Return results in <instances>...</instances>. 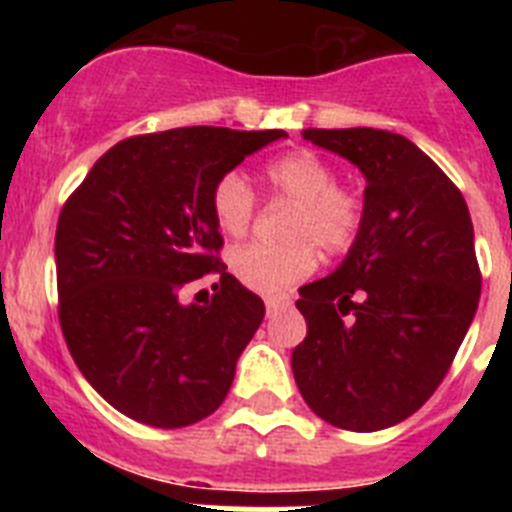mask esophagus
<instances>
[{"label": "esophagus", "instance_id": "34e87169", "mask_svg": "<svg viewBox=\"0 0 512 512\" xmlns=\"http://www.w3.org/2000/svg\"><path fill=\"white\" fill-rule=\"evenodd\" d=\"M289 302L287 300H266V318H274L282 310H287Z\"/></svg>", "mask_w": 512, "mask_h": 512}]
</instances>
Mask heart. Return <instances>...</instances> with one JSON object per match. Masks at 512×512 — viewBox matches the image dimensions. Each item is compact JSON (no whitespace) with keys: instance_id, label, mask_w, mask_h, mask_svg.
Returning <instances> with one entry per match:
<instances>
[{"instance_id":"1","label":"heart","mask_w":512,"mask_h":512,"mask_svg":"<svg viewBox=\"0 0 512 512\" xmlns=\"http://www.w3.org/2000/svg\"><path fill=\"white\" fill-rule=\"evenodd\" d=\"M271 197L292 202L287 246L248 243L233 251L230 269L243 287L261 295H282L284 289L310 277L318 266L319 243L328 256H341L359 241L366 220V200L359 189L338 184L336 166L315 151H289L271 158L264 169ZM210 207L217 228L243 235L256 217V194L238 171L215 182Z\"/></svg>"}]
</instances>
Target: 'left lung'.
Segmentation results:
<instances>
[{
  "mask_svg": "<svg viewBox=\"0 0 512 512\" xmlns=\"http://www.w3.org/2000/svg\"><path fill=\"white\" fill-rule=\"evenodd\" d=\"M359 166L366 220L333 274L300 287V395L343 431H382L436 392L477 312L469 207L413 140L390 130H302Z\"/></svg>",
  "mask_w": 512,
  "mask_h": 512,
  "instance_id": "8db88e82",
  "label": "left lung"
}]
</instances>
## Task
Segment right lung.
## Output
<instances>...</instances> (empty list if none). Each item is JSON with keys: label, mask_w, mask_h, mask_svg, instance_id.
I'll list each match as a JSON object with an SVG mask.
<instances>
[{"label": "right lung", "mask_w": 512, "mask_h": 512, "mask_svg": "<svg viewBox=\"0 0 512 512\" xmlns=\"http://www.w3.org/2000/svg\"><path fill=\"white\" fill-rule=\"evenodd\" d=\"M284 130L174 128L120 140L63 205L58 320L79 372L122 415L184 428L220 408L264 302L220 261L210 194ZM221 274L205 306L181 289Z\"/></svg>", "instance_id": "right-lung-1"}]
</instances>
